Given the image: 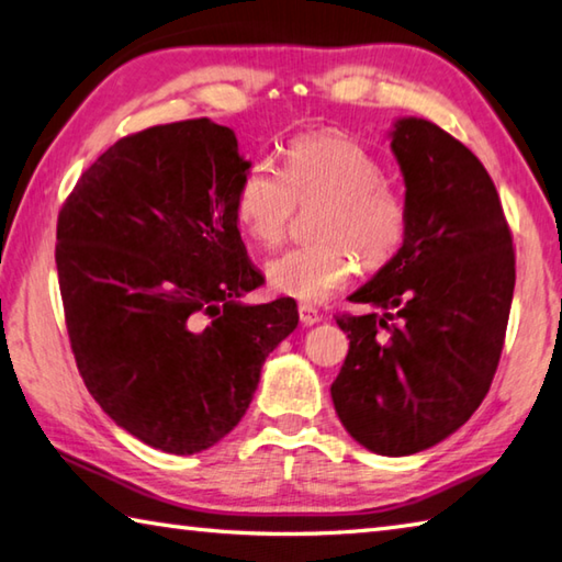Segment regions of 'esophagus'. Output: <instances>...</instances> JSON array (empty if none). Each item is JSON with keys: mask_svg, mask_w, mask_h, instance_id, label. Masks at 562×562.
Wrapping results in <instances>:
<instances>
[{"mask_svg": "<svg viewBox=\"0 0 562 562\" xmlns=\"http://www.w3.org/2000/svg\"><path fill=\"white\" fill-rule=\"evenodd\" d=\"M299 316H301L303 326H316V323L323 321V313L316 306H308V303H301Z\"/></svg>", "mask_w": 562, "mask_h": 562, "instance_id": "1", "label": "esophagus"}]
</instances>
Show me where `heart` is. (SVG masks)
<instances>
[{"instance_id":"obj_1","label":"heart","mask_w":562,"mask_h":562,"mask_svg":"<svg viewBox=\"0 0 562 562\" xmlns=\"http://www.w3.org/2000/svg\"><path fill=\"white\" fill-rule=\"evenodd\" d=\"M382 165L368 147L340 133H311L289 145L283 170L254 165L234 192V214L256 244L276 246L289 232L296 204H323L318 244L266 263V281L301 303L328 301L358 269L378 271L407 236V206L382 182Z\"/></svg>"}]
</instances>
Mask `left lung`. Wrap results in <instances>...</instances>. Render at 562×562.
<instances>
[{
    "mask_svg": "<svg viewBox=\"0 0 562 562\" xmlns=\"http://www.w3.org/2000/svg\"><path fill=\"white\" fill-rule=\"evenodd\" d=\"M407 236L338 316L350 350L330 397L348 435L382 457L439 445L486 397L504 348L516 254L479 157L425 117H400Z\"/></svg>",
    "mask_w": 562,
    "mask_h": 562,
    "instance_id": "1",
    "label": "left lung"
}]
</instances>
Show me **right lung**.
<instances>
[{
  "mask_svg": "<svg viewBox=\"0 0 562 562\" xmlns=\"http://www.w3.org/2000/svg\"><path fill=\"white\" fill-rule=\"evenodd\" d=\"M249 167L210 117L155 125L108 147L58 212L78 372L117 427L167 454L229 435L299 326L293 299L241 303L263 283L234 214Z\"/></svg>",
  "mask_w": 562,
  "mask_h": 562,
  "instance_id": "obj_1",
  "label": "right lung"
}]
</instances>
